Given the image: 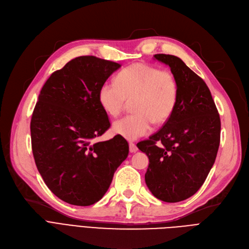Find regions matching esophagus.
Wrapping results in <instances>:
<instances>
[{
	"instance_id": "1",
	"label": "esophagus",
	"mask_w": 249,
	"mask_h": 249,
	"mask_svg": "<svg viewBox=\"0 0 249 249\" xmlns=\"http://www.w3.org/2000/svg\"><path fill=\"white\" fill-rule=\"evenodd\" d=\"M129 150H130V152H136L137 150H138V148H137V146L135 145V143H133V142H130L129 143Z\"/></svg>"
}]
</instances>
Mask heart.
Segmentation results:
<instances>
[{"label": "heart", "instance_id": "obj_1", "mask_svg": "<svg viewBox=\"0 0 249 249\" xmlns=\"http://www.w3.org/2000/svg\"><path fill=\"white\" fill-rule=\"evenodd\" d=\"M178 98V84L168 70L138 62L129 65L116 75L115 83H104L98 100L104 111L118 116L132 100L135 112L118 119L113 124L114 132L128 140L148 134L153 122L162 124L173 115Z\"/></svg>", "mask_w": 249, "mask_h": 249}]
</instances>
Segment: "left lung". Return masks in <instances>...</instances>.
<instances>
[{
    "label": "left lung",
    "mask_w": 249,
    "mask_h": 249,
    "mask_svg": "<svg viewBox=\"0 0 249 249\" xmlns=\"http://www.w3.org/2000/svg\"><path fill=\"white\" fill-rule=\"evenodd\" d=\"M178 84L177 107L161 129L137 147L149 160L145 182L155 198L184 201L197 193L215 162L221 122L211 91L180 58L155 54Z\"/></svg>",
    "instance_id": "obj_1"
}]
</instances>
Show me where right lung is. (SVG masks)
<instances>
[{"mask_svg": "<svg viewBox=\"0 0 249 249\" xmlns=\"http://www.w3.org/2000/svg\"><path fill=\"white\" fill-rule=\"evenodd\" d=\"M120 67L96 56L75 57L52 73L39 94L30 123L35 163L48 189L69 204L100 201L128 156L121 135L93 142L110 127L99 89Z\"/></svg>", "mask_w": 249, "mask_h": 249, "instance_id": "obj_1", "label": "right lung"}]
</instances>
